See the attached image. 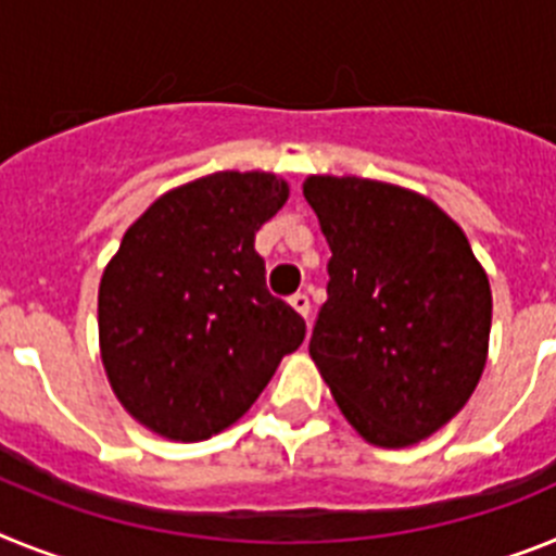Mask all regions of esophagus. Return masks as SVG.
Returning <instances> with one entry per match:
<instances>
[{
  "instance_id": "esophagus-1",
  "label": "esophagus",
  "mask_w": 556,
  "mask_h": 556,
  "mask_svg": "<svg viewBox=\"0 0 556 556\" xmlns=\"http://www.w3.org/2000/svg\"><path fill=\"white\" fill-rule=\"evenodd\" d=\"M288 302H291V307L299 313V316L307 318V313H311V299H307V293H293Z\"/></svg>"
}]
</instances>
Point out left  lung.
<instances>
[{
	"label": "left lung",
	"mask_w": 556,
	"mask_h": 556,
	"mask_svg": "<svg viewBox=\"0 0 556 556\" xmlns=\"http://www.w3.org/2000/svg\"><path fill=\"white\" fill-rule=\"evenodd\" d=\"M302 190L332 251L311 358L366 442L414 445L479 386L490 279L431 198L355 176H311Z\"/></svg>",
	"instance_id": "8db88e82"
}]
</instances>
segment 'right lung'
Masks as SVG:
<instances>
[{"label": "right lung", "mask_w": 556, "mask_h": 556, "mask_svg": "<svg viewBox=\"0 0 556 556\" xmlns=\"http://www.w3.org/2000/svg\"><path fill=\"white\" fill-rule=\"evenodd\" d=\"M288 201L274 173H212L156 198L100 279V355L123 408L153 433L201 442L238 422L305 341L265 288L254 235Z\"/></svg>", "instance_id": "obj_1"}]
</instances>
